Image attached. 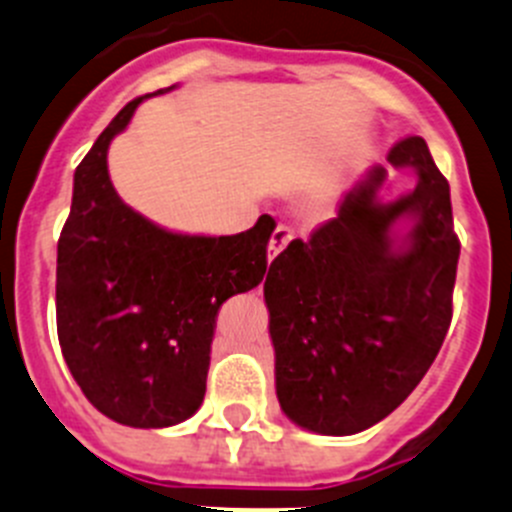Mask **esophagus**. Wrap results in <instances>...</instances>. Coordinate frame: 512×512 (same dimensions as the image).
<instances>
[{
    "instance_id": "1",
    "label": "esophagus",
    "mask_w": 512,
    "mask_h": 512,
    "mask_svg": "<svg viewBox=\"0 0 512 512\" xmlns=\"http://www.w3.org/2000/svg\"><path fill=\"white\" fill-rule=\"evenodd\" d=\"M291 238H294V228L276 226V231L271 233V241H269V259H276V256L289 246Z\"/></svg>"
}]
</instances>
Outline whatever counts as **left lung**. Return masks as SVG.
Segmentation results:
<instances>
[{
	"label": "left lung",
	"mask_w": 512,
	"mask_h": 512,
	"mask_svg": "<svg viewBox=\"0 0 512 512\" xmlns=\"http://www.w3.org/2000/svg\"><path fill=\"white\" fill-rule=\"evenodd\" d=\"M417 173L384 203L382 165L344 196L337 218L291 241L264 284L284 415L319 435H354L397 410L440 352L452 321L460 238L447 178L410 135L387 153ZM412 217L405 239L391 226Z\"/></svg>",
	"instance_id": "8db88e82"
}]
</instances>
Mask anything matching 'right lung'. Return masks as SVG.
<instances>
[{
	"instance_id": "obj_1",
	"label": "right lung",
	"mask_w": 512,
	"mask_h": 512,
	"mask_svg": "<svg viewBox=\"0 0 512 512\" xmlns=\"http://www.w3.org/2000/svg\"><path fill=\"white\" fill-rule=\"evenodd\" d=\"M145 97L115 115L75 170L57 241V337L102 415L153 430L201 407L218 309L264 281L276 221L264 213L236 236H186L125 206L107 175V148Z\"/></svg>"
}]
</instances>
